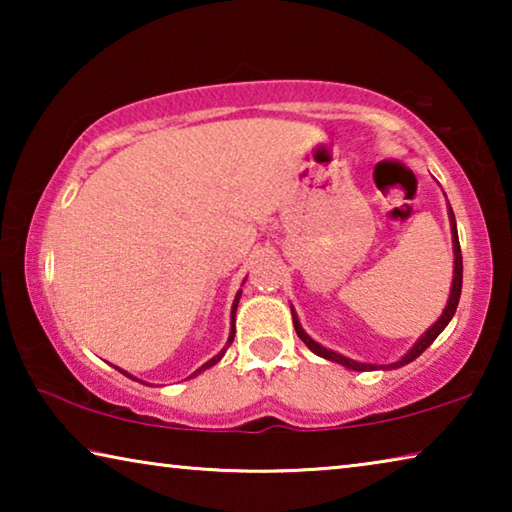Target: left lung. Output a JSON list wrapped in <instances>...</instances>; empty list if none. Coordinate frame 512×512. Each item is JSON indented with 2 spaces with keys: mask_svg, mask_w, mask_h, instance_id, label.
I'll use <instances>...</instances> for the list:
<instances>
[{
  "mask_svg": "<svg viewBox=\"0 0 512 512\" xmlns=\"http://www.w3.org/2000/svg\"><path fill=\"white\" fill-rule=\"evenodd\" d=\"M447 214H449V225H452V244H454V280H452V291H449V300L447 305L443 309V314H440V318L433 323L427 332H424L418 341L413 343V348L404 354L402 359H397L393 363H384V366H377V363H361V361H354V359H348L343 357V354L334 352L325 348V345H320L318 341L311 339V336L302 329L300 320H298V314L296 309L291 307V316H293V327H296V334L300 336V341L307 345V348L318 354V357H323L327 361H334L339 363V366L348 368V370H357V372H368V370H395V368H402L406 366V363H411L420 357V354L429 348V345L438 339V334L443 332V329L449 325V320L454 318L456 314V307H458V300H461V287H463V255H461V244H458V232H456V219H454V210L452 207H447Z\"/></svg>",
  "mask_w": 512,
  "mask_h": 512,
  "instance_id": "1",
  "label": "left lung"
}]
</instances>
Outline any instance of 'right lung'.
I'll return each mask as SVG.
<instances>
[{
    "instance_id": "1",
    "label": "right lung",
    "mask_w": 512,
    "mask_h": 512,
    "mask_svg": "<svg viewBox=\"0 0 512 512\" xmlns=\"http://www.w3.org/2000/svg\"><path fill=\"white\" fill-rule=\"evenodd\" d=\"M246 282V280H244ZM239 298H241V291H237V296H235V302H232V311H230V336H228V343H225V348L219 352V354H216V357H212L210 361H207V363H203V366L201 368H198L196 372H194V375H189L187 379H192V377H196V375H201V372L203 370H207V368H212V366H216V363H219L221 359H223V354H225V350H228L230 348V343H232V339H235V316H237V305H239ZM117 368V366H115ZM119 372H121V375H126V377H131V379H135V381H140V384H144V381L142 379H137V377H133L131 375V372H126V370H121V368H117Z\"/></svg>"
}]
</instances>
